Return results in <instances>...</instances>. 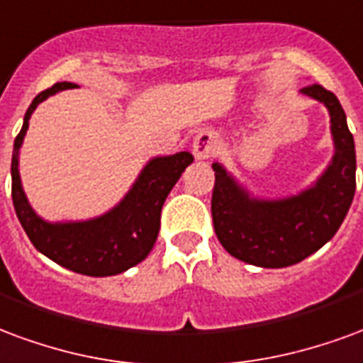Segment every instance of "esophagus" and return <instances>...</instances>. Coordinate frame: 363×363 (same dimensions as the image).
<instances>
[{
  "label": "esophagus",
  "mask_w": 363,
  "mask_h": 363,
  "mask_svg": "<svg viewBox=\"0 0 363 363\" xmlns=\"http://www.w3.org/2000/svg\"><path fill=\"white\" fill-rule=\"evenodd\" d=\"M218 150H220V141L211 131H203L193 141V155L197 160H208L218 155Z\"/></svg>",
  "instance_id": "1"
}]
</instances>
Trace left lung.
<instances>
[{"instance_id": "left-lung-1", "label": "left lung", "mask_w": 363, "mask_h": 363, "mask_svg": "<svg viewBox=\"0 0 363 363\" xmlns=\"http://www.w3.org/2000/svg\"><path fill=\"white\" fill-rule=\"evenodd\" d=\"M301 94L325 104L330 116L335 155L315 184L290 197L259 199L222 164H213L216 238L232 257L263 269L296 265L321 250L340 228L356 191L354 137L338 98L321 84H309Z\"/></svg>"}]
</instances>
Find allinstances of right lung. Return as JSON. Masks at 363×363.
Segmentation results:
<instances>
[{"mask_svg":"<svg viewBox=\"0 0 363 363\" xmlns=\"http://www.w3.org/2000/svg\"><path fill=\"white\" fill-rule=\"evenodd\" d=\"M73 83H55L34 98L25 113L21 133L13 145L11 197L21 226L36 250L86 277H112L131 269L147 257L160 230V213L172 187L193 162L191 152L182 150L170 156H156L147 162L125 197L91 220L48 222L34 213L26 199L18 174V150L25 139L28 120L36 106L55 92L73 89Z\"/></svg>","mask_w":363,"mask_h":363,"instance_id":"add662e5","label":"right lung"}]
</instances>
